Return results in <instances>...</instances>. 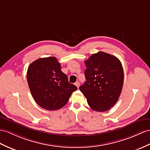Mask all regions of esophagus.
Wrapping results in <instances>:
<instances>
[{"label":"esophagus","mask_w":150,"mask_h":150,"mask_svg":"<svg viewBox=\"0 0 150 150\" xmlns=\"http://www.w3.org/2000/svg\"><path fill=\"white\" fill-rule=\"evenodd\" d=\"M75 85L76 86H77L78 88L79 86V83L78 82V81H77V82H76L75 83Z\"/></svg>","instance_id":"esophagus-1"}]
</instances>
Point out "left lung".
I'll use <instances>...</instances> for the list:
<instances>
[{
  "label": "left lung",
  "mask_w": 150,
  "mask_h": 150,
  "mask_svg": "<svg viewBox=\"0 0 150 150\" xmlns=\"http://www.w3.org/2000/svg\"><path fill=\"white\" fill-rule=\"evenodd\" d=\"M86 81L79 90L93 110H109L118 101L123 84V70L117 57L99 52L85 62Z\"/></svg>",
  "instance_id": "1"
}]
</instances>
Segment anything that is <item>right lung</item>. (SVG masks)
I'll return each instance as SVG.
<instances>
[{
  "label": "right lung",
  "mask_w": 150,
  "mask_h": 150,
  "mask_svg": "<svg viewBox=\"0 0 150 150\" xmlns=\"http://www.w3.org/2000/svg\"><path fill=\"white\" fill-rule=\"evenodd\" d=\"M60 68V64L53 57L39 58L28 67L27 78L32 96L39 106L47 110L63 108L78 89L68 81Z\"/></svg>",
  "instance_id": "1"
}]
</instances>
